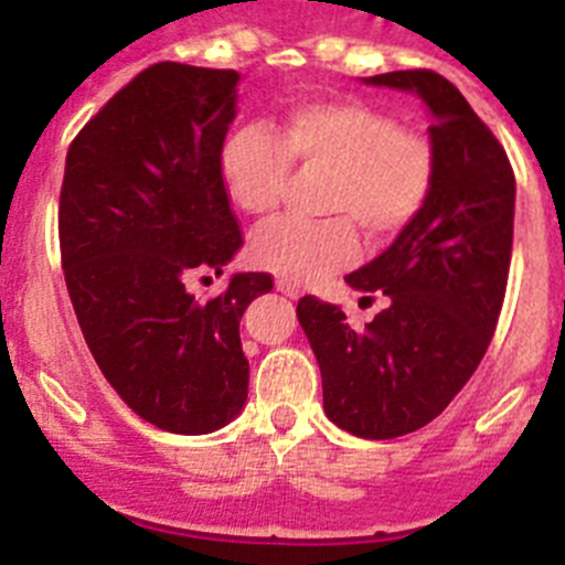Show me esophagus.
Listing matches in <instances>:
<instances>
[{
    "instance_id": "obj_1",
    "label": "esophagus",
    "mask_w": 565,
    "mask_h": 565,
    "mask_svg": "<svg viewBox=\"0 0 565 565\" xmlns=\"http://www.w3.org/2000/svg\"><path fill=\"white\" fill-rule=\"evenodd\" d=\"M277 291H282L286 297H291V299L299 297V286H297V282H291V279H286V277L277 279Z\"/></svg>"
}]
</instances>
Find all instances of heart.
<instances>
[{"label":"heart","instance_id":"b5f03b06","mask_svg":"<svg viewBox=\"0 0 565 565\" xmlns=\"http://www.w3.org/2000/svg\"><path fill=\"white\" fill-rule=\"evenodd\" d=\"M291 163L328 169L322 209L331 217H279L254 232L248 246L254 266L286 279H311L353 263L359 254L353 222L373 243L402 234L436 181V152L424 135L351 98L291 104L277 132L257 121L239 124L217 154L228 201L254 217L277 209Z\"/></svg>","mask_w":565,"mask_h":565}]
</instances>
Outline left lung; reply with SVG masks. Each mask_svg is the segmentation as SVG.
Segmentation results:
<instances>
[{"label":"left lung","instance_id":"obj_1","mask_svg":"<svg viewBox=\"0 0 565 565\" xmlns=\"http://www.w3.org/2000/svg\"><path fill=\"white\" fill-rule=\"evenodd\" d=\"M413 89L430 107L436 181L416 221L344 282L387 297L364 328L317 297L297 302L322 371V402L359 438H396L430 424L489 348L507 294L515 172L492 129L433 70L364 78ZM371 299L373 297H364Z\"/></svg>","mask_w":565,"mask_h":565}]
</instances>
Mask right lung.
<instances>
[{
    "mask_svg": "<svg viewBox=\"0 0 565 565\" xmlns=\"http://www.w3.org/2000/svg\"><path fill=\"white\" fill-rule=\"evenodd\" d=\"M237 82L178 62L138 73L73 138L58 198L64 282L89 353L143 422L181 436L243 411L239 317L274 286L248 271L206 302L186 288L243 246L217 169Z\"/></svg>",
    "mask_w": 565,
    "mask_h": 565,
    "instance_id": "1",
    "label": "right lung"
}]
</instances>
